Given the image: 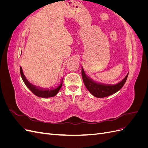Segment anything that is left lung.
<instances>
[{
  "mask_svg": "<svg viewBox=\"0 0 148 148\" xmlns=\"http://www.w3.org/2000/svg\"><path fill=\"white\" fill-rule=\"evenodd\" d=\"M82 75L83 83L89 92L95 97L102 98L110 96L119 91L126 82L128 73L122 80L114 84H106L95 81L86 74L83 67H82Z\"/></svg>",
  "mask_w": 148,
  "mask_h": 148,
  "instance_id": "obj_1",
  "label": "left lung"
}]
</instances>
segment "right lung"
I'll return each instance as SVG.
<instances>
[{
    "mask_svg": "<svg viewBox=\"0 0 148 148\" xmlns=\"http://www.w3.org/2000/svg\"><path fill=\"white\" fill-rule=\"evenodd\" d=\"M22 53V52L21 54ZM20 74L22 79L25 84V85L27 88L29 89V90L32 92L34 95H36L38 97H42V98H47V97H52L57 95L58 92L59 91L62 86V83H63V77L60 78V82L58 83L57 86H55V87H52L50 89L48 88H42L40 86H37L36 85L33 84L31 83L28 79L26 78L23 73V69H22V67L20 66Z\"/></svg>",
    "mask_w": 148,
    "mask_h": 148,
    "instance_id": "add662e5",
    "label": "right lung"
}]
</instances>
